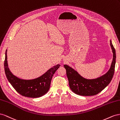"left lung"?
<instances>
[{
    "label": "left lung",
    "mask_w": 120,
    "mask_h": 120,
    "mask_svg": "<svg viewBox=\"0 0 120 120\" xmlns=\"http://www.w3.org/2000/svg\"><path fill=\"white\" fill-rule=\"evenodd\" d=\"M110 45L113 53V59L111 68L107 73L97 79H85L71 67L64 65L69 87L75 94L83 96L94 95L101 91L110 83L114 74L116 58V51L111 41Z\"/></svg>",
    "instance_id": "obj_1"
}]
</instances>
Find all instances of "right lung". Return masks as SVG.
<instances>
[{"instance_id":"obj_1","label":"right lung","mask_w":120,"mask_h":120,"mask_svg":"<svg viewBox=\"0 0 120 120\" xmlns=\"http://www.w3.org/2000/svg\"><path fill=\"white\" fill-rule=\"evenodd\" d=\"M7 50L4 63V70L6 76L15 90L22 96L29 98H36L43 96L48 91L51 81L53 74L59 68L58 64L51 68L48 71L36 79L33 80H23L13 75L8 67L7 61Z\"/></svg>"}]
</instances>
